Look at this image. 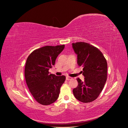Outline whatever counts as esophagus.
I'll return each instance as SVG.
<instances>
[{
  "instance_id": "esophagus-1",
  "label": "esophagus",
  "mask_w": 128,
  "mask_h": 128,
  "mask_svg": "<svg viewBox=\"0 0 128 128\" xmlns=\"http://www.w3.org/2000/svg\"><path fill=\"white\" fill-rule=\"evenodd\" d=\"M72 80V77H69V76L66 77V80Z\"/></svg>"
}]
</instances>
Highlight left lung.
I'll return each instance as SVG.
<instances>
[{"mask_svg":"<svg viewBox=\"0 0 128 128\" xmlns=\"http://www.w3.org/2000/svg\"><path fill=\"white\" fill-rule=\"evenodd\" d=\"M77 54V64L83 68L84 80H76L78 86L72 92L79 101L88 103L98 97L104 88L107 77V63L103 54L95 46L86 42L72 43Z\"/></svg>","mask_w":128,"mask_h":128,"instance_id":"obj_1","label":"left lung"}]
</instances>
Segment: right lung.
<instances>
[{
    "label": "right lung",
    "mask_w": 128,
    "mask_h": 128,
    "mask_svg": "<svg viewBox=\"0 0 128 128\" xmlns=\"http://www.w3.org/2000/svg\"><path fill=\"white\" fill-rule=\"evenodd\" d=\"M64 48V45L45 46L34 50L27 58L24 69L26 83L34 99L42 105L56 101L65 81V76H56L48 72Z\"/></svg>",
    "instance_id": "1"
}]
</instances>
